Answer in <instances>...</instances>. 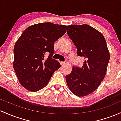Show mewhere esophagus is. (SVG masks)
<instances>
[{
    "label": "esophagus",
    "mask_w": 121,
    "mask_h": 121,
    "mask_svg": "<svg viewBox=\"0 0 121 121\" xmlns=\"http://www.w3.org/2000/svg\"><path fill=\"white\" fill-rule=\"evenodd\" d=\"M60 63L61 65H63L66 64V62H60Z\"/></svg>",
    "instance_id": "1"
}]
</instances>
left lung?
Listing matches in <instances>:
<instances>
[{
  "label": "left lung",
  "instance_id": "8db88e82",
  "mask_svg": "<svg viewBox=\"0 0 121 121\" xmlns=\"http://www.w3.org/2000/svg\"><path fill=\"white\" fill-rule=\"evenodd\" d=\"M67 33L78 56L85 59L82 67L73 66L66 76L68 87L78 97L94 91L104 80L110 60L106 42L99 31L87 24L68 26Z\"/></svg>",
  "mask_w": 121,
  "mask_h": 121
}]
</instances>
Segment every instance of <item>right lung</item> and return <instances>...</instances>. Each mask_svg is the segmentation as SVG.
<instances>
[{
    "mask_svg": "<svg viewBox=\"0 0 121 121\" xmlns=\"http://www.w3.org/2000/svg\"><path fill=\"white\" fill-rule=\"evenodd\" d=\"M66 26L42 23L28 27L22 34L13 48V69L19 81L27 90L37 91L48 83L60 67L52 59L54 43L66 33ZM46 53L49 54L46 58Z\"/></svg>",
    "mask_w": 121,
    "mask_h": 121,
    "instance_id": "right-lung-1",
    "label": "right lung"
}]
</instances>
